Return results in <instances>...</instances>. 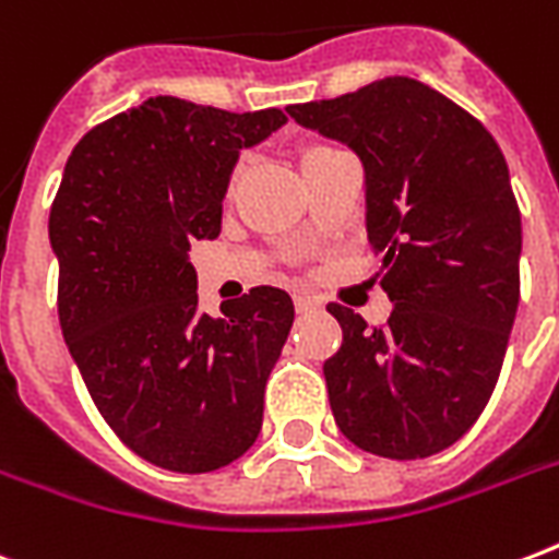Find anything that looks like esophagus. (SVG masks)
<instances>
[{
  "instance_id": "34e87169",
  "label": "esophagus",
  "mask_w": 559,
  "mask_h": 559,
  "mask_svg": "<svg viewBox=\"0 0 559 559\" xmlns=\"http://www.w3.org/2000/svg\"><path fill=\"white\" fill-rule=\"evenodd\" d=\"M296 310H298V313H310V310H319V298L305 296V293H298V296H296Z\"/></svg>"
}]
</instances>
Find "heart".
<instances>
[{
	"label": "heart",
	"instance_id": "b5f03b06",
	"mask_svg": "<svg viewBox=\"0 0 559 559\" xmlns=\"http://www.w3.org/2000/svg\"><path fill=\"white\" fill-rule=\"evenodd\" d=\"M322 151H331V147H307L305 156H301V162L313 159V156H319V153H322ZM237 174H240V168H237ZM237 174H235V177H237Z\"/></svg>",
	"mask_w": 559,
	"mask_h": 559
}]
</instances>
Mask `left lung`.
<instances>
[{"mask_svg":"<svg viewBox=\"0 0 559 559\" xmlns=\"http://www.w3.org/2000/svg\"><path fill=\"white\" fill-rule=\"evenodd\" d=\"M298 124L366 168V228L389 322L328 305L342 348L324 362L342 435L380 459H429L476 424L520 305V205L496 139L412 78L293 104Z\"/></svg>","mask_w":559,"mask_h":559,"instance_id":"1","label":"left lung"}]
</instances>
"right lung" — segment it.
Masks as SVG:
<instances>
[{"label": "right lung", "instance_id": "right-lung-1", "mask_svg": "<svg viewBox=\"0 0 559 559\" xmlns=\"http://www.w3.org/2000/svg\"><path fill=\"white\" fill-rule=\"evenodd\" d=\"M281 124L275 107L147 98L74 144L51 202L69 354L109 429L162 469L226 467L261 432L293 298L254 287L219 307V319L200 313L188 252L219 235L240 151Z\"/></svg>", "mask_w": 559, "mask_h": 559}]
</instances>
